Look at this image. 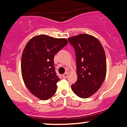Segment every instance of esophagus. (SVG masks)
<instances>
[{"label": "esophagus", "mask_w": 127, "mask_h": 127, "mask_svg": "<svg viewBox=\"0 0 127 127\" xmlns=\"http://www.w3.org/2000/svg\"><path fill=\"white\" fill-rule=\"evenodd\" d=\"M68 76V73H64L63 75V77L64 78H67Z\"/></svg>", "instance_id": "obj_1"}]
</instances>
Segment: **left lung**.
<instances>
[{"mask_svg":"<svg viewBox=\"0 0 127 127\" xmlns=\"http://www.w3.org/2000/svg\"><path fill=\"white\" fill-rule=\"evenodd\" d=\"M75 49L78 79L71 86L78 96L87 98L96 92L106 76V58L102 44L92 35L81 34L68 38Z\"/></svg>","mask_w":127,"mask_h":127,"instance_id":"left-lung-1","label":"left lung"}]
</instances>
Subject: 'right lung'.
Segmentation results:
<instances>
[{"instance_id": "right-lung-1", "label": "right lung", "mask_w": 127, "mask_h": 127, "mask_svg": "<svg viewBox=\"0 0 127 127\" xmlns=\"http://www.w3.org/2000/svg\"><path fill=\"white\" fill-rule=\"evenodd\" d=\"M67 44L65 38L40 35L31 39L23 50L21 61L23 79L32 94L40 99H48L56 92L60 78L54 58Z\"/></svg>"}]
</instances>
